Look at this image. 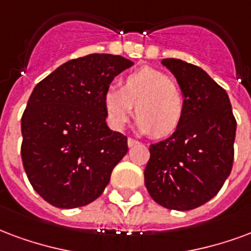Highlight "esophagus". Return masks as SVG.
Returning <instances> with one entry per match:
<instances>
[{"label": "esophagus", "instance_id": "34e87169", "mask_svg": "<svg viewBox=\"0 0 251 251\" xmlns=\"http://www.w3.org/2000/svg\"><path fill=\"white\" fill-rule=\"evenodd\" d=\"M138 144H140V142L137 140H133V138H129V140H127V146H129V148H133V146H135V145Z\"/></svg>", "mask_w": 251, "mask_h": 251}]
</instances>
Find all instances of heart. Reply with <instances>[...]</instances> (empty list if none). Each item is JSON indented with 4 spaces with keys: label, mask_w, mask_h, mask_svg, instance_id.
Masks as SVG:
<instances>
[{
    "label": "heart",
    "mask_w": 251,
    "mask_h": 251,
    "mask_svg": "<svg viewBox=\"0 0 251 251\" xmlns=\"http://www.w3.org/2000/svg\"><path fill=\"white\" fill-rule=\"evenodd\" d=\"M133 106L138 117V130H153L155 137H166L177 130L185 111L182 92L177 83L153 68L127 74L121 81V89L110 88L103 94V109L113 130L125 129L133 116Z\"/></svg>",
    "instance_id": "b5f03b06"
}]
</instances>
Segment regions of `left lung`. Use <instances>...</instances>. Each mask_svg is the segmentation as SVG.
Here are the masks:
<instances>
[{"instance_id":"8db88e82","label":"left lung","mask_w":251,"mask_h":251,"mask_svg":"<svg viewBox=\"0 0 251 251\" xmlns=\"http://www.w3.org/2000/svg\"><path fill=\"white\" fill-rule=\"evenodd\" d=\"M182 92V122L169 138L150 145L145 185L154 201L172 210H192L220 192L234 159L237 121L227 93L205 70L165 58Z\"/></svg>"}]
</instances>
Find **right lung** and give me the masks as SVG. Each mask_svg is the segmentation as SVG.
I'll list each match as a JSON object with an SVG mask.
<instances>
[{"mask_svg":"<svg viewBox=\"0 0 251 251\" xmlns=\"http://www.w3.org/2000/svg\"><path fill=\"white\" fill-rule=\"evenodd\" d=\"M133 65L89 54L36 85L21 118V155L31 186L50 205L74 209L97 200L127 153V138L107 126L103 94Z\"/></svg>","mask_w":251,"mask_h":251,"instance_id":"1","label":"right lung"}]
</instances>
